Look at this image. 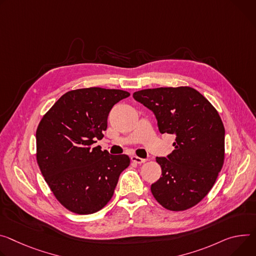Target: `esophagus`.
<instances>
[{"instance_id":"34e87169","label":"esophagus","mask_w":256,"mask_h":256,"mask_svg":"<svg viewBox=\"0 0 256 256\" xmlns=\"http://www.w3.org/2000/svg\"><path fill=\"white\" fill-rule=\"evenodd\" d=\"M130 159H132V162H136V164H144V162H146V161H147V159L140 158V157H138V156H136V155L132 156V157H130Z\"/></svg>"}]
</instances>
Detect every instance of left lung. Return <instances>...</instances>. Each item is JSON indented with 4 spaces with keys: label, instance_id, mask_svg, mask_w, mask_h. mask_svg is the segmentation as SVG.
<instances>
[{
    "label": "left lung",
    "instance_id": "left-lung-1",
    "mask_svg": "<svg viewBox=\"0 0 256 256\" xmlns=\"http://www.w3.org/2000/svg\"><path fill=\"white\" fill-rule=\"evenodd\" d=\"M134 99L150 109L161 134L176 136L174 150L156 157L161 178L151 184L159 204L182 212L212 190L224 160V128L216 109L190 86L134 92Z\"/></svg>",
    "mask_w": 256,
    "mask_h": 256
}]
</instances>
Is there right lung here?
Here are the masks:
<instances>
[{"mask_svg": "<svg viewBox=\"0 0 256 256\" xmlns=\"http://www.w3.org/2000/svg\"><path fill=\"white\" fill-rule=\"evenodd\" d=\"M130 92L86 88L67 92L36 130V161L56 199L78 214L99 212L112 198L128 155H111L94 144L104 136L108 114Z\"/></svg>", "mask_w": 256, "mask_h": 256, "instance_id": "right-lung-1", "label": "right lung"}]
</instances>
